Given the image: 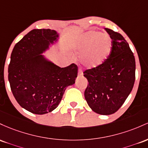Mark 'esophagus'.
Instances as JSON below:
<instances>
[{"label": "esophagus", "mask_w": 148, "mask_h": 148, "mask_svg": "<svg viewBox=\"0 0 148 148\" xmlns=\"http://www.w3.org/2000/svg\"><path fill=\"white\" fill-rule=\"evenodd\" d=\"M82 76H83L82 71L81 69H79V71H78V77H82Z\"/></svg>", "instance_id": "1"}]
</instances>
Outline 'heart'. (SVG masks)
I'll return each instance as SVG.
<instances>
[{
	"label": "heart",
	"mask_w": 148,
	"mask_h": 148,
	"mask_svg": "<svg viewBox=\"0 0 148 148\" xmlns=\"http://www.w3.org/2000/svg\"><path fill=\"white\" fill-rule=\"evenodd\" d=\"M77 49L84 56L86 66L96 68L104 63L110 55L112 41L107 34L89 31L79 39Z\"/></svg>",
	"instance_id": "obj_1"
}]
</instances>
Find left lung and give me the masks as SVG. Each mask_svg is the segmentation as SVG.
<instances>
[{"mask_svg": "<svg viewBox=\"0 0 148 148\" xmlns=\"http://www.w3.org/2000/svg\"><path fill=\"white\" fill-rule=\"evenodd\" d=\"M105 30L112 39L110 55L101 65L83 73L89 82L84 91L88 105L96 113L108 115L117 112L132 92L136 61L123 36L108 28Z\"/></svg>", "mask_w": 148, "mask_h": 148, "instance_id": "left-lung-1", "label": "left lung"}]
</instances>
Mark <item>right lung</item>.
I'll list each match as a JSON object with an SVG mask.
<instances>
[{
  "label": "right lung",
  "instance_id": "1",
  "mask_svg": "<svg viewBox=\"0 0 148 148\" xmlns=\"http://www.w3.org/2000/svg\"><path fill=\"white\" fill-rule=\"evenodd\" d=\"M54 30L34 29L15 45L8 66V80L16 101L34 114H43L56 108L66 87L77 76L75 64L60 68L41 54L56 41Z\"/></svg>",
  "mask_w": 148,
  "mask_h": 148
}]
</instances>
